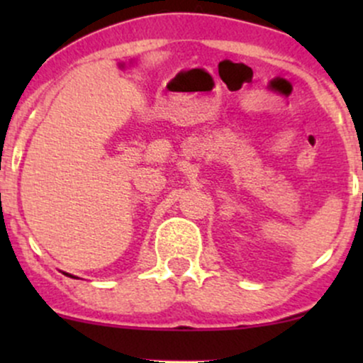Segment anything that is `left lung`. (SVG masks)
<instances>
[{
	"label": "left lung",
	"instance_id": "obj_1",
	"mask_svg": "<svg viewBox=\"0 0 363 363\" xmlns=\"http://www.w3.org/2000/svg\"><path fill=\"white\" fill-rule=\"evenodd\" d=\"M362 199H363V194H362Z\"/></svg>",
	"mask_w": 363,
	"mask_h": 363
}]
</instances>
